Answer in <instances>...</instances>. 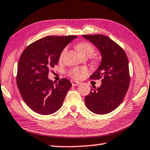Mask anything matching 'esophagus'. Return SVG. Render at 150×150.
Masks as SVG:
<instances>
[{"label": "esophagus", "instance_id": "esophagus-1", "mask_svg": "<svg viewBox=\"0 0 150 150\" xmlns=\"http://www.w3.org/2000/svg\"><path fill=\"white\" fill-rule=\"evenodd\" d=\"M71 84L73 86H77L80 84L79 82H77V81H71Z\"/></svg>", "mask_w": 150, "mask_h": 150}]
</instances>
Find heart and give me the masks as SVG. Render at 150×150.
Here are the masks:
<instances>
[{
	"instance_id": "1",
	"label": "heart",
	"mask_w": 150,
	"mask_h": 150,
	"mask_svg": "<svg viewBox=\"0 0 150 150\" xmlns=\"http://www.w3.org/2000/svg\"><path fill=\"white\" fill-rule=\"evenodd\" d=\"M76 47H77L79 53L83 57L86 56L89 57L92 56L95 52V46L92 44H91L90 42H81L78 43L77 45H76ZM66 52H67V47H65L60 54V59H62L63 56H64ZM93 62L94 63H96L97 60L94 59ZM88 72V70L86 67H73L68 71L67 73L71 77L75 79H81L83 77V75L87 74Z\"/></svg>"
}]
</instances>
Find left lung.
Masks as SVG:
<instances>
[{
	"label": "left lung",
	"instance_id": "8db88e82",
	"mask_svg": "<svg viewBox=\"0 0 150 150\" xmlns=\"http://www.w3.org/2000/svg\"><path fill=\"white\" fill-rule=\"evenodd\" d=\"M96 46L102 62L91 79H100V87L91 88L85 96L87 108L97 115L113 111L122 102L130 85L128 60L124 50L110 38L102 34L83 35Z\"/></svg>",
	"mask_w": 150,
	"mask_h": 150
}]
</instances>
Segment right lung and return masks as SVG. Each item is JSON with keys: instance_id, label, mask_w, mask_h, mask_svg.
I'll return each mask as SVG.
<instances>
[{"instance_id": "add662e5", "label": "right lung", "mask_w": 150, "mask_h": 150, "mask_svg": "<svg viewBox=\"0 0 150 150\" xmlns=\"http://www.w3.org/2000/svg\"><path fill=\"white\" fill-rule=\"evenodd\" d=\"M77 35H50L25 48L18 63L16 84L22 98L35 112L48 115L62 107L71 83L65 78L54 85L48 79L62 50Z\"/></svg>"}]
</instances>
